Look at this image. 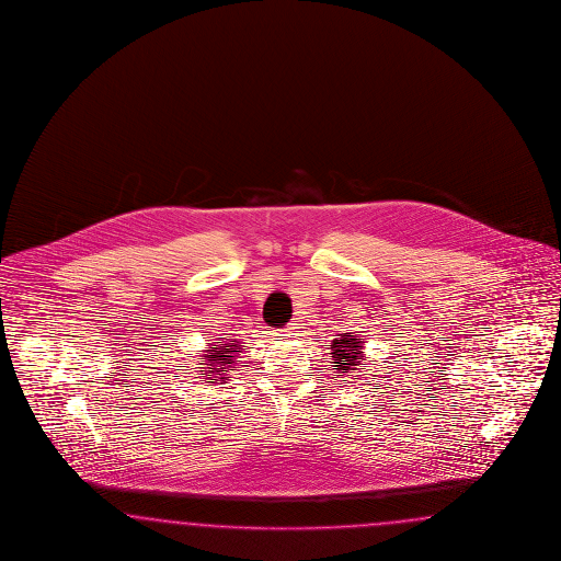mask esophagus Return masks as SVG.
Masks as SVG:
<instances>
[{
	"instance_id": "obj_1",
	"label": "esophagus",
	"mask_w": 561,
	"mask_h": 561,
	"mask_svg": "<svg viewBox=\"0 0 561 561\" xmlns=\"http://www.w3.org/2000/svg\"><path fill=\"white\" fill-rule=\"evenodd\" d=\"M296 329H298L296 324H289L288 329H284V335H294V333H296Z\"/></svg>"
}]
</instances>
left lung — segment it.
<instances>
[{"instance_id":"1","label":"left lung","mask_w":561,"mask_h":561,"mask_svg":"<svg viewBox=\"0 0 561 561\" xmlns=\"http://www.w3.org/2000/svg\"><path fill=\"white\" fill-rule=\"evenodd\" d=\"M331 357L335 364V373L337 376H354L356 370L362 366V359L366 357L364 354V341L357 340L352 333H343L337 340L331 343Z\"/></svg>"}]
</instances>
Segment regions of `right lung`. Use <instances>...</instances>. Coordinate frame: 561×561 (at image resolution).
Returning <instances> with one entry per match:
<instances>
[{"mask_svg": "<svg viewBox=\"0 0 561 561\" xmlns=\"http://www.w3.org/2000/svg\"><path fill=\"white\" fill-rule=\"evenodd\" d=\"M242 352L240 341L224 340L220 337L214 341L204 354L199 356L202 359V368L199 373L204 374L205 382H216V385H224L230 378V370L237 364V354Z\"/></svg>", "mask_w": 561, "mask_h": 561, "instance_id": "add662e5", "label": "right lung"}]
</instances>
